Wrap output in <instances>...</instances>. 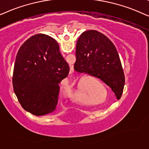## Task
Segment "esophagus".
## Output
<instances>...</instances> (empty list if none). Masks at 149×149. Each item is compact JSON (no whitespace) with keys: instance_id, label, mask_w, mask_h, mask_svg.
Instances as JSON below:
<instances>
[{"instance_id":"34e87169","label":"esophagus","mask_w":149,"mask_h":149,"mask_svg":"<svg viewBox=\"0 0 149 149\" xmlns=\"http://www.w3.org/2000/svg\"><path fill=\"white\" fill-rule=\"evenodd\" d=\"M70 71H73V67H71V68H70Z\"/></svg>"}]
</instances>
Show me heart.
Segmentation results:
<instances>
[{"mask_svg":"<svg viewBox=\"0 0 149 149\" xmlns=\"http://www.w3.org/2000/svg\"><path fill=\"white\" fill-rule=\"evenodd\" d=\"M90 81L93 84H100V82H99L97 80H95V79L91 78ZM84 88H83L82 87H78L73 94V97H72L73 100L76 101V102H78L88 103V101L87 100H85L84 97H83V94H84Z\"/></svg>","mask_w":149,"mask_h":149,"instance_id":"1","label":"heart"}]
</instances>
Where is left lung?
<instances>
[{"mask_svg":"<svg viewBox=\"0 0 149 149\" xmlns=\"http://www.w3.org/2000/svg\"><path fill=\"white\" fill-rule=\"evenodd\" d=\"M75 71L100 79L119 100L123 91L125 75L112 41L100 32L84 31L77 41Z\"/></svg>","mask_w":149,"mask_h":149,"instance_id":"8db88e82","label":"left lung"}]
</instances>
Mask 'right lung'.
Wrapping results in <instances>:
<instances>
[{"label":"right lung","instance_id":"add662e5","mask_svg":"<svg viewBox=\"0 0 149 149\" xmlns=\"http://www.w3.org/2000/svg\"><path fill=\"white\" fill-rule=\"evenodd\" d=\"M69 71L54 39L45 34L28 39L17 52L13 75V90L22 107L35 116L55 111L59 83Z\"/></svg>","mask_w":149,"mask_h":149}]
</instances>
